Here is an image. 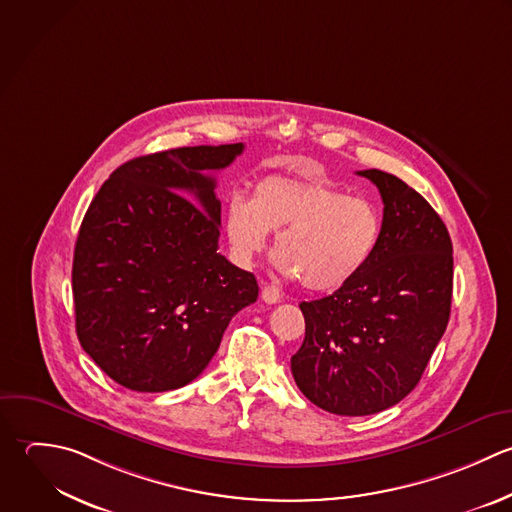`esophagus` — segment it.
<instances>
[{"label": "esophagus", "mask_w": 512, "mask_h": 512, "mask_svg": "<svg viewBox=\"0 0 512 512\" xmlns=\"http://www.w3.org/2000/svg\"><path fill=\"white\" fill-rule=\"evenodd\" d=\"M261 299H263L265 303L273 305V303H279V301H281V293H279V289H277L275 285H263V287H261Z\"/></svg>", "instance_id": "34e87169"}]
</instances>
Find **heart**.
I'll return each instance as SVG.
<instances>
[{
  "label": "heart",
  "mask_w": 512,
  "mask_h": 512,
  "mask_svg": "<svg viewBox=\"0 0 512 512\" xmlns=\"http://www.w3.org/2000/svg\"><path fill=\"white\" fill-rule=\"evenodd\" d=\"M231 253L251 265L277 235V267L315 293L353 283L381 241V213L365 197L317 177L267 175L251 197H231L223 217Z\"/></svg>",
  "instance_id": "1"
}]
</instances>
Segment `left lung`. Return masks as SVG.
I'll use <instances>...</instances> for the list:
<instances>
[{"label":"left lung","mask_w":512,"mask_h":512,"mask_svg":"<svg viewBox=\"0 0 512 512\" xmlns=\"http://www.w3.org/2000/svg\"><path fill=\"white\" fill-rule=\"evenodd\" d=\"M357 173L385 205L379 247L353 283L299 305L305 341L291 357L301 393L343 417L385 411L417 387L453 297V243L437 211L391 173Z\"/></svg>","instance_id":"obj_1"}]
</instances>
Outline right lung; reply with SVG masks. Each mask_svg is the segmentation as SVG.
<instances>
[{
  "instance_id": "add662e5",
  "label": "right lung",
  "mask_w": 512,
  "mask_h": 512,
  "mask_svg": "<svg viewBox=\"0 0 512 512\" xmlns=\"http://www.w3.org/2000/svg\"><path fill=\"white\" fill-rule=\"evenodd\" d=\"M243 149L197 145L135 157L93 197L73 253L75 331L121 387L163 393L191 383L229 321L257 301L255 275L217 251L221 201L211 171Z\"/></svg>"
}]
</instances>
